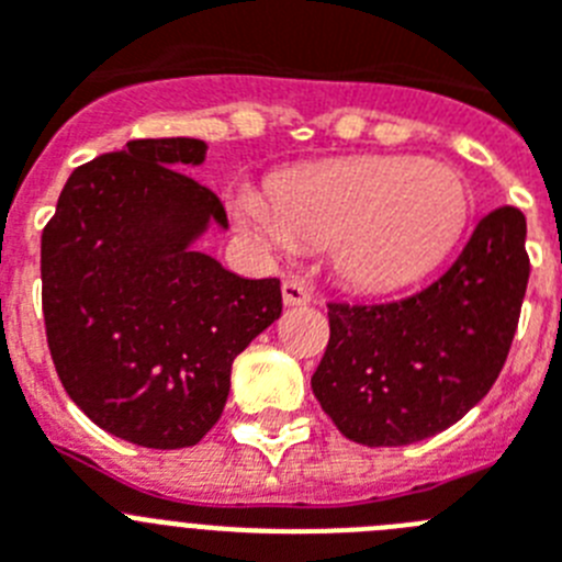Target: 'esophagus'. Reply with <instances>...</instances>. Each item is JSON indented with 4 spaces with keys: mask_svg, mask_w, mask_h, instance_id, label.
Masks as SVG:
<instances>
[{
    "mask_svg": "<svg viewBox=\"0 0 562 562\" xmlns=\"http://www.w3.org/2000/svg\"><path fill=\"white\" fill-rule=\"evenodd\" d=\"M281 295H284V306H306L312 301V292L306 290L304 281H295V278L284 281Z\"/></svg>",
    "mask_w": 562,
    "mask_h": 562,
    "instance_id": "34e87169",
    "label": "esophagus"
}]
</instances>
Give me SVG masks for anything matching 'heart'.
<instances>
[{"label":"heart","mask_w":562,"mask_h":562,"mask_svg":"<svg viewBox=\"0 0 562 562\" xmlns=\"http://www.w3.org/2000/svg\"><path fill=\"white\" fill-rule=\"evenodd\" d=\"M245 231L278 252L329 245L337 276L360 292L414 284L453 250L470 191L453 166L408 154L295 168L270 188L238 191Z\"/></svg>","instance_id":"obj_1"}]
</instances>
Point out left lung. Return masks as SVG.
Masks as SVG:
<instances>
[{
	"label": "left lung",
	"mask_w": 562,
	"mask_h": 562,
	"mask_svg": "<svg viewBox=\"0 0 562 562\" xmlns=\"http://www.w3.org/2000/svg\"><path fill=\"white\" fill-rule=\"evenodd\" d=\"M529 281L526 216L498 207L425 290L329 304V346L312 376L346 439L400 448L448 430L498 380Z\"/></svg>",
	"instance_id": "obj_1"
}]
</instances>
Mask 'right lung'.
<instances>
[{"mask_svg":"<svg viewBox=\"0 0 562 562\" xmlns=\"http://www.w3.org/2000/svg\"><path fill=\"white\" fill-rule=\"evenodd\" d=\"M193 137L132 140L76 168L42 233V304L64 391L98 428L154 450L191 448L220 422L231 369L281 317L278 278L202 252L222 202L186 168Z\"/></svg>","mask_w":562,"mask_h":562,"instance_id":"add662e5","label":"right lung"}]
</instances>
